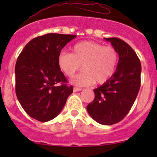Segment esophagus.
<instances>
[{"label": "esophagus", "mask_w": 157, "mask_h": 157, "mask_svg": "<svg viewBox=\"0 0 157 157\" xmlns=\"http://www.w3.org/2000/svg\"><path fill=\"white\" fill-rule=\"evenodd\" d=\"M82 90V89H80V88H77V87H75L73 89V91L74 92H77V91H80Z\"/></svg>", "instance_id": "1"}]
</instances>
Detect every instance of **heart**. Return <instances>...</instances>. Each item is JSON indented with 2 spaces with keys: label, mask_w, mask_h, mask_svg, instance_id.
Returning <instances> with one entry per match:
<instances>
[{
  "label": "heart",
  "mask_w": 157,
  "mask_h": 157,
  "mask_svg": "<svg viewBox=\"0 0 157 157\" xmlns=\"http://www.w3.org/2000/svg\"><path fill=\"white\" fill-rule=\"evenodd\" d=\"M118 60L116 48L92 41L78 43L73 46L72 54L61 52L57 57L59 67L68 77H72L82 66L83 71L72 80L73 83L79 86L94 82L105 83L114 74Z\"/></svg>",
  "instance_id": "obj_1"
}]
</instances>
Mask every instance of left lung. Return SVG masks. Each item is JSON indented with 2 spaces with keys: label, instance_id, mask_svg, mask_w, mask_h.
Listing matches in <instances>:
<instances>
[{
  "label": "left lung",
  "instance_id": "left-lung-1",
  "mask_svg": "<svg viewBox=\"0 0 157 157\" xmlns=\"http://www.w3.org/2000/svg\"><path fill=\"white\" fill-rule=\"evenodd\" d=\"M111 42L119 55L116 71L107 82L94 89V99L87 111L102 125L117 123L128 114L140 88L141 63L133 48L117 37L105 38Z\"/></svg>",
  "mask_w": 157,
  "mask_h": 157
}]
</instances>
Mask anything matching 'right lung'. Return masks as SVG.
Instances as JSON below:
<instances>
[{
  "mask_svg": "<svg viewBox=\"0 0 157 157\" xmlns=\"http://www.w3.org/2000/svg\"><path fill=\"white\" fill-rule=\"evenodd\" d=\"M76 35L49 33L32 39L15 65V91L24 111L32 118L47 122L59 114L73 92L60 71L57 57ZM60 83V86L57 84Z\"/></svg>",
  "mask_w": 157,
  "mask_h": 157,
  "instance_id": "1",
  "label": "right lung"
}]
</instances>
